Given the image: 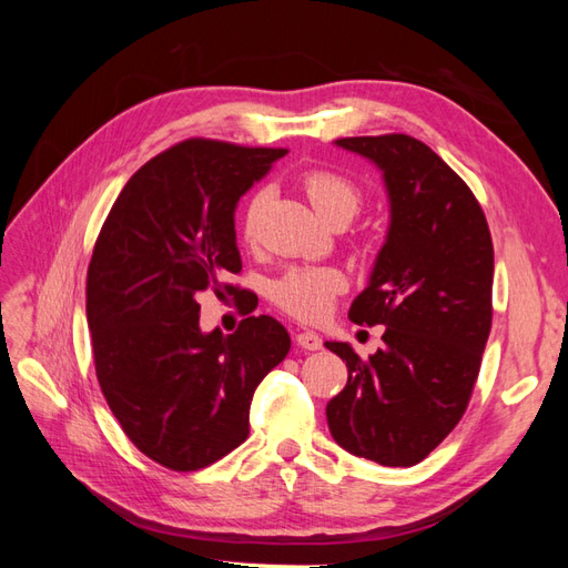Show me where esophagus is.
Masks as SVG:
<instances>
[{
	"instance_id": "34e87169",
	"label": "esophagus",
	"mask_w": 568,
	"mask_h": 568,
	"mask_svg": "<svg viewBox=\"0 0 568 568\" xmlns=\"http://www.w3.org/2000/svg\"><path fill=\"white\" fill-rule=\"evenodd\" d=\"M296 343L303 351H320L322 348V338L313 332H301L296 334Z\"/></svg>"
}]
</instances>
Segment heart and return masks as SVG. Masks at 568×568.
Here are the masks:
<instances>
[{
  "mask_svg": "<svg viewBox=\"0 0 568 568\" xmlns=\"http://www.w3.org/2000/svg\"><path fill=\"white\" fill-rule=\"evenodd\" d=\"M303 192L315 213L329 225H348L363 209L359 189L334 170H311L303 175ZM265 203V192H257L244 211L242 230L248 242L255 236V222ZM346 274L336 267H294L272 284V301L291 317L317 322L329 311L334 298L346 291Z\"/></svg>",
  "mask_w": 568,
  "mask_h": 568,
  "instance_id": "heart-1",
  "label": "heart"
}]
</instances>
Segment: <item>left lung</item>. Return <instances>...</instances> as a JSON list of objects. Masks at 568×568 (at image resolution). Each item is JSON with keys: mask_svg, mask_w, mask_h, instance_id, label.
<instances>
[{"mask_svg": "<svg viewBox=\"0 0 568 568\" xmlns=\"http://www.w3.org/2000/svg\"><path fill=\"white\" fill-rule=\"evenodd\" d=\"M382 168L390 227L348 317L382 324L384 346L346 359L348 384L326 405L334 440L384 467L422 462L469 405L493 324V239L480 203L436 151L409 134L343 136Z\"/></svg>", "mask_w": 568, "mask_h": 568, "instance_id": "left-lung-1", "label": "left lung"}]
</instances>
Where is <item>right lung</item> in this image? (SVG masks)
I'll use <instances>...</instances> for the list:
<instances>
[{
    "label": "right lung",
    "mask_w": 568,
    "mask_h": 568,
    "mask_svg": "<svg viewBox=\"0 0 568 568\" xmlns=\"http://www.w3.org/2000/svg\"><path fill=\"white\" fill-rule=\"evenodd\" d=\"M286 149L186 140L128 180L88 270L101 393L134 448L196 471L248 438L253 393L291 348L284 326L246 317L203 334V291L239 294L234 209Z\"/></svg>",
    "instance_id": "right-lung-1"
}]
</instances>
